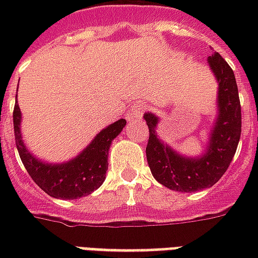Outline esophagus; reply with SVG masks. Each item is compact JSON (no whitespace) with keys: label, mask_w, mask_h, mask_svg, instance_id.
I'll use <instances>...</instances> for the list:
<instances>
[{"label":"esophagus","mask_w":258,"mask_h":258,"mask_svg":"<svg viewBox=\"0 0 258 258\" xmlns=\"http://www.w3.org/2000/svg\"><path fill=\"white\" fill-rule=\"evenodd\" d=\"M145 103H142V102H138V103H135L134 106L131 107V110L127 113V118L128 120H134V118H141L144 116V112H145Z\"/></svg>","instance_id":"esophagus-1"}]
</instances>
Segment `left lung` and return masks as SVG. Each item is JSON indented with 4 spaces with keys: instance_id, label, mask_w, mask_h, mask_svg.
<instances>
[{
    "instance_id": "1",
    "label": "left lung",
    "mask_w": 258,
    "mask_h": 258,
    "mask_svg": "<svg viewBox=\"0 0 258 258\" xmlns=\"http://www.w3.org/2000/svg\"><path fill=\"white\" fill-rule=\"evenodd\" d=\"M209 63L220 85V114L205 156L200 159L179 156L157 138L156 116L152 113L144 116L149 128L146 159L152 174L157 182L178 192H196L216 184L229 167L240 140L242 112L233 70L218 52L209 56Z\"/></svg>"
}]
</instances>
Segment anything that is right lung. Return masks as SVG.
Wrapping results in <instances>:
<instances>
[{
  "mask_svg": "<svg viewBox=\"0 0 258 258\" xmlns=\"http://www.w3.org/2000/svg\"><path fill=\"white\" fill-rule=\"evenodd\" d=\"M20 109L18 102L14 107V133L20 160L31 179L56 199H79L92 194L105 181L107 170V153L112 141L125 125V120L120 118L107 125L96 135L95 140L85 148L83 153L63 164H47L31 156L26 149L20 135Z\"/></svg>",
  "mask_w": 258,
  "mask_h": 258,
  "instance_id": "obj_1",
  "label": "right lung"
}]
</instances>
